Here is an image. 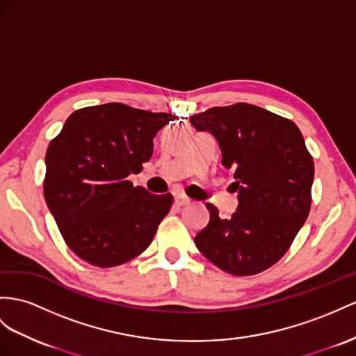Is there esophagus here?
Segmentation results:
<instances>
[{"label":"esophagus","instance_id":"1","mask_svg":"<svg viewBox=\"0 0 356 356\" xmlns=\"http://www.w3.org/2000/svg\"><path fill=\"white\" fill-rule=\"evenodd\" d=\"M175 203L177 206H188L191 203V200L188 197H185V195H176L175 197Z\"/></svg>","mask_w":356,"mask_h":356}]
</instances>
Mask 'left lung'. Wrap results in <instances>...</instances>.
<instances>
[{"label": "left lung", "mask_w": 356, "mask_h": 356, "mask_svg": "<svg viewBox=\"0 0 356 356\" xmlns=\"http://www.w3.org/2000/svg\"><path fill=\"white\" fill-rule=\"evenodd\" d=\"M189 122L216 138L239 202L230 220L206 204L211 220L195 236L197 248L238 277L270 268L287 252L312 206L314 162L302 134L289 118L251 104L209 108Z\"/></svg>", "instance_id": "left-lung-1"}]
</instances>
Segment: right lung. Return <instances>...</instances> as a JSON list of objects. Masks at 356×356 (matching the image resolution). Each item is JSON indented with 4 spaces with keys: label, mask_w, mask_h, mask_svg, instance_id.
<instances>
[{
    "label": "right lung",
    "mask_w": 356,
    "mask_h": 356,
    "mask_svg": "<svg viewBox=\"0 0 356 356\" xmlns=\"http://www.w3.org/2000/svg\"><path fill=\"white\" fill-rule=\"evenodd\" d=\"M172 120L123 104L72 113L47 150L43 193L69 248L99 268H113L149 247L172 204L134 186L153 153V138Z\"/></svg>",
    "instance_id": "add662e5"
}]
</instances>
